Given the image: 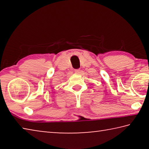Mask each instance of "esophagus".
<instances>
[{"label": "esophagus", "instance_id": "obj_1", "mask_svg": "<svg viewBox=\"0 0 149 149\" xmlns=\"http://www.w3.org/2000/svg\"><path fill=\"white\" fill-rule=\"evenodd\" d=\"M75 73L76 74H80L81 73V70L80 69H77V70H75Z\"/></svg>", "mask_w": 149, "mask_h": 149}]
</instances>
